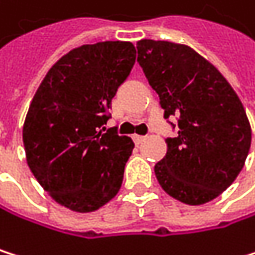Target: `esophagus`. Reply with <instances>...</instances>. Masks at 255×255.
I'll list each match as a JSON object with an SVG mask.
<instances>
[{
    "label": "esophagus",
    "instance_id": "obj_1",
    "mask_svg": "<svg viewBox=\"0 0 255 255\" xmlns=\"http://www.w3.org/2000/svg\"><path fill=\"white\" fill-rule=\"evenodd\" d=\"M133 140H134V143H142L143 140H145V136H139V134H133Z\"/></svg>",
    "mask_w": 255,
    "mask_h": 255
}]
</instances>
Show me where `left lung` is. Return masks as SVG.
Returning a JSON list of instances; mask_svg holds the SVG:
<instances>
[{
	"label": "left lung",
	"mask_w": 255,
	"mask_h": 255,
	"mask_svg": "<svg viewBox=\"0 0 255 255\" xmlns=\"http://www.w3.org/2000/svg\"><path fill=\"white\" fill-rule=\"evenodd\" d=\"M137 62L165 119L178 118V134L166 139V155L154 166L157 181L184 204L212 201L239 175L251 146V125L238 94L187 45L142 39Z\"/></svg>",
	"instance_id": "8db88e82"
}]
</instances>
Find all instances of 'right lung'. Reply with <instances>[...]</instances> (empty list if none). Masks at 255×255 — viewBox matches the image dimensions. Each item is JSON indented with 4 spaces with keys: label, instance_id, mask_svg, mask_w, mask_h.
<instances>
[{
    "label": "right lung",
    "instance_id": "1",
    "mask_svg": "<svg viewBox=\"0 0 255 255\" xmlns=\"http://www.w3.org/2000/svg\"><path fill=\"white\" fill-rule=\"evenodd\" d=\"M134 62L131 42L81 45L54 63L33 97L22 130L28 168L72 212H95L121 189L134 143L101 127Z\"/></svg>",
    "mask_w": 255,
    "mask_h": 255
}]
</instances>
